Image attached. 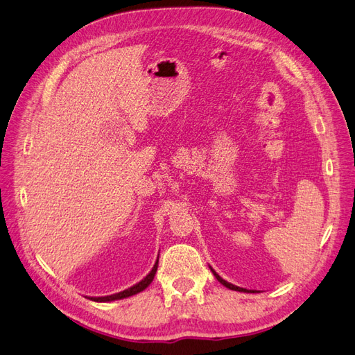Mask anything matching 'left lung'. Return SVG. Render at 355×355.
Masks as SVG:
<instances>
[{"mask_svg":"<svg viewBox=\"0 0 355 355\" xmlns=\"http://www.w3.org/2000/svg\"><path fill=\"white\" fill-rule=\"evenodd\" d=\"M210 270H211L213 275L218 278V282H219V283H222L225 287H228V288H231V290H235V292H249V290H247V288H243V287H239V286H234V284H231V283H228V282H225L222 277H219V275L216 274V271H214L213 268H210ZM250 292H252V290H250Z\"/></svg>","mask_w":355,"mask_h":355,"instance_id":"1","label":"left lung"}]
</instances>
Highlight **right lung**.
Returning a JSON list of instances; mask_svg holds the SVG:
<instances>
[{"mask_svg":"<svg viewBox=\"0 0 355 355\" xmlns=\"http://www.w3.org/2000/svg\"><path fill=\"white\" fill-rule=\"evenodd\" d=\"M157 268H158V259H157V262H155V265H154V268L151 270V272H149L142 282H139L137 284H135V286H132L130 288H127V290H123V292H120V293H115V295H110V296H102V297H89V299H92V300H94V302H111V300H118V299H124V297H128V296H133V295H136V293H141L142 290H145L149 284L153 283V280H154V275H155V272H157Z\"/></svg>","mask_w":355,"mask_h":355,"instance_id":"1","label":"right lung"}]
</instances>
